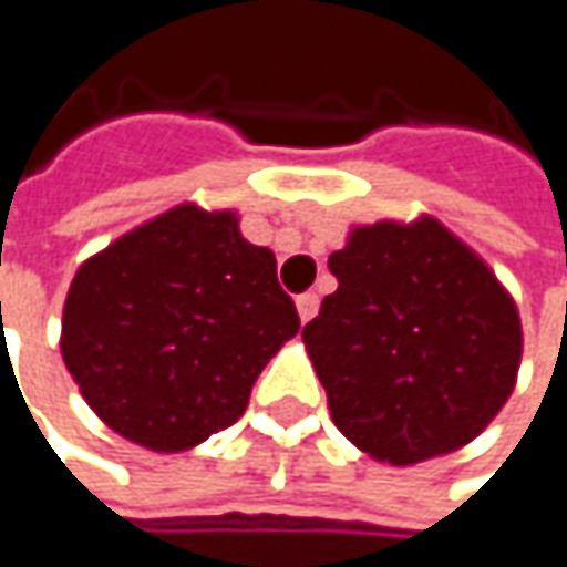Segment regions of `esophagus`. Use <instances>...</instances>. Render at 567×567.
Returning a JSON list of instances; mask_svg holds the SVG:
<instances>
[{
	"mask_svg": "<svg viewBox=\"0 0 567 567\" xmlns=\"http://www.w3.org/2000/svg\"><path fill=\"white\" fill-rule=\"evenodd\" d=\"M297 312L302 322H309V319L319 312V297H316V293H302V297H297Z\"/></svg>",
	"mask_w": 567,
	"mask_h": 567,
	"instance_id": "1",
	"label": "esophagus"
}]
</instances>
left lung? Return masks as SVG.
I'll use <instances>...</instances> for the list:
<instances>
[{
	"mask_svg": "<svg viewBox=\"0 0 567 567\" xmlns=\"http://www.w3.org/2000/svg\"><path fill=\"white\" fill-rule=\"evenodd\" d=\"M302 328L338 431L411 466L478 437L511 399L524 331L492 268L434 216L357 226Z\"/></svg>",
	"mask_w": 567,
	"mask_h": 567,
	"instance_id": "1",
	"label": "left lung"
}]
</instances>
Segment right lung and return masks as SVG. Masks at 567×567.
<instances>
[{"instance_id": "right-lung-1", "label": "right lung", "mask_w": 567, "mask_h": 567, "mask_svg": "<svg viewBox=\"0 0 567 567\" xmlns=\"http://www.w3.org/2000/svg\"><path fill=\"white\" fill-rule=\"evenodd\" d=\"M297 331L274 251L241 239L233 210L182 204L75 270L60 351L111 431L178 453L239 421Z\"/></svg>"}]
</instances>
